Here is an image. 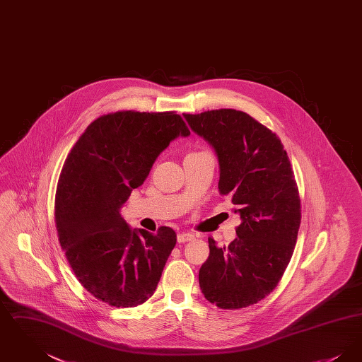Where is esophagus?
I'll return each mask as SVG.
<instances>
[{"label":"esophagus","mask_w":362,"mask_h":362,"mask_svg":"<svg viewBox=\"0 0 362 362\" xmlns=\"http://www.w3.org/2000/svg\"><path fill=\"white\" fill-rule=\"evenodd\" d=\"M195 239V236L192 233H187V232H182L177 235V241L179 243H186V241H191Z\"/></svg>","instance_id":"1"}]
</instances>
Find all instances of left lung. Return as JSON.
<instances>
[{
  "label": "left lung",
  "instance_id": "left-lung-1",
  "mask_svg": "<svg viewBox=\"0 0 362 362\" xmlns=\"http://www.w3.org/2000/svg\"><path fill=\"white\" fill-rule=\"evenodd\" d=\"M185 118L214 149L218 191L232 198L241 218L228 247L209 238L199 286L218 308H245L276 289L292 258L301 223L292 165L276 133L243 111L221 108Z\"/></svg>",
  "mask_w": 362,
  "mask_h": 362
}]
</instances>
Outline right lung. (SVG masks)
<instances>
[{
  "label": "right lung",
  "instance_id": "right-lung-1",
  "mask_svg": "<svg viewBox=\"0 0 362 362\" xmlns=\"http://www.w3.org/2000/svg\"><path fill=\"white\" fill-rule=\"evenodd\" d=\"M179 136L189 130L173 111H117L92 122L65 160L55 192L59 243L80 284L111 307L145 303L176 244L173 228L132 229L119 210Z\"/></svg>",
  "mask_w": 362,
  "mask_h": 362
}]
</instances>
